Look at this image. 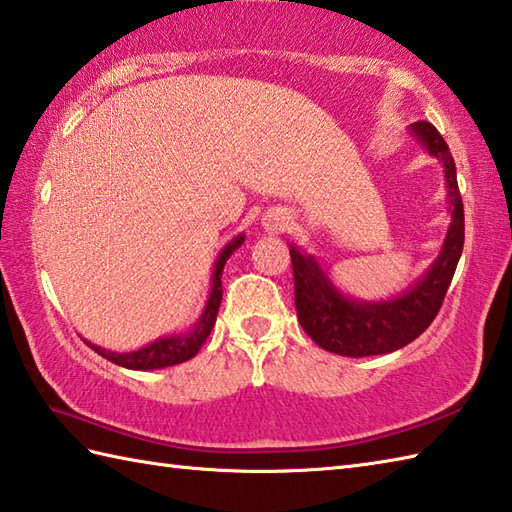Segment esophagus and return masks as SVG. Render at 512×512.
<instances>
[{
	"label": "esophagus",
	"instance_id": "34e87169",
	"mask_svg": "<svg viewBox=\"0 0 512 512\" xmlns=\"http://www.w3.org/2000/svg\"><path fill=\"white\" fill-rule=\"evenodd\" d=\"M262 224L268 228V231L279 233V231H286V228H288V217L281 213V211H268L264 215V222Z\"/></svg>",
	"mask_w": 512,
	"mask_h": 512
}]
</instances>
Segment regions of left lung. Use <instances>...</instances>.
Listing matches in <instances>:
<instances>
[{
	"label": "left lung",
	"instance_id": "obj_1",
	"mask_svg": "<svg viewBox=\"0 0 512 512\" xmlns=\"http://www.w3.org/2000/svg\"><path fill=\"white\" fill-rule=\"evenodd\" d=\"M411 134L444 167L449 189L451 224L436 262L405 295L389 301H356L341 295L317 259L290 244L295 273V306L301 328L323 350L341 356L389 354L409 345L429 328L440 312L464 248V206L449 145L427 121L413 123Z\"/></svg>",
	"mask_w": 512,
	"mask_h": 512
}]
</instances>
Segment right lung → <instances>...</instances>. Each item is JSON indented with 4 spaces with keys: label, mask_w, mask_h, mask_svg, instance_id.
Returning a JSON list of instances; mask_svg holds the SVG:
<instances>
[{
    "label": "right lung",
    "mask_w": 512,
    "mask_h": 512,
    "mask_svg": "<svg viewBox=\"0 0 512 512\" xmlns=\"http://www.w3.org/2000/svg\"><path fill=\"white\" fill-rule=\"evenodd\" d=\"M244 244V235H237L233 237L231 242H228L220 257H217V262L213 266V277H211V295L209 301H206L202 317L195 323V328L189 334H178V336H165V339H158L154 343H149L145 347H140L136 352H110V350H103L99 345H92L88 343L96 354H101L107 361H112L121 367L127 369H140V372H147V369H160V367H171V365H178L189 361L195 354L200 352V347L204 345L206 336L211 334L215 319H217V310H220V301H222V270L224 264L228 262V257L233 255V250H237L239 246Z\"/></svg>",
    "instance_id": "1"
}]
</instances>
